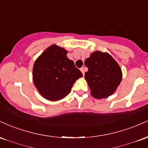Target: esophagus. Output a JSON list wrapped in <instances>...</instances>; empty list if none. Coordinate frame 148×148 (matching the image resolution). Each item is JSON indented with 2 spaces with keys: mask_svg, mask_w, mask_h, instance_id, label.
Returning <instances> with one entry per match:
<instances>
[{
  "mask_svg": "<svg viewBox=\"0 0 148 148\" xmlns=\"http://www.w3.org/2000/svg\"><path fill=\"white\" fill-rule=\"evenodd\" d=\"M81 72H82L83 75H84V74H85V72H86V68H85V67H82V68L81 69Z\"/></svg>",
  "mask_w": 148,
  "mask_h": 148,
  "instance_id": "esophagus-1",
  "label": "esophagus"
}]
</instances>
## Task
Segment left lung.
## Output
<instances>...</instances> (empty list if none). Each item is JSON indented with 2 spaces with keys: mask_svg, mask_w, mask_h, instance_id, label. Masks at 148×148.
I'll use <instances>...</instances> for the list:
<instances>
[{
  "mask_svg": "<svg viewBox=\"0 0 148 148\" xmlns=\"http://www.w3.org/2000/svg\"><path fill=\"white\" fill-rule=\"evenodd\" d=\"M88 70L85 79L96 99H102L115 92L123 79V72L115 59L106 52L96 51L84 62Z\"/></svg>",
  "mask_w": 148,
  "mask_h": 148,
  "instance_id": "1",
  "label": "left lung"
}]
</instances>
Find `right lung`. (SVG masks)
Segmentation results:
<instances>
[{"label": "right lung", "instance_id": "obj_1", "mask_svg": "<svg viewBox=\"0 0 148 148\" xmlns=\"http://www.w3.org/2000/svg\"><path fill=\"white\" fill-rule=\"evenodd\" d=\"M67 51L53 45L46 49L33 64V81L44 98L58 101L69 94L83 74L67 56Z\"/></svg>", "mask_w": 148, "mask_h": 148}]
</instances>
